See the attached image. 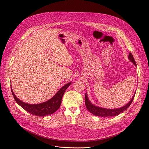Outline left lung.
Instances as JSON below:
<instances>
[{
	"label": "left lung",
	"mask_w": 149,
	"mask_h": 149,
	"mask_svg": "<svg viewBox=\"0 0 149 149\" xmlns=\"http://www.w3.org/2000/svg\"><path fill=\"white\" fill-rule=\"evenodd\" d=\"M129 59L133 63V64L137 67L136 65V63L134 60V58H133L132 54L131 53L129 54V56H128ZM136 93L134 94L132 98L130 100V101L124 105L123 107H121L118 109H105V108H102L98 107V106H96L94 105L88 99L87 94L86 93V95H85V102H86V105L87 110L93 114L94 116H100V117H112V116H116L121 113L123 112L124 110H125L127 109H128L130 105H131L134 97L135 96Z\"/></svg>",
	"instance_id": "left-lung-1"
}]
</instances>
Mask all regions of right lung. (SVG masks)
I'll use <instances>...</instances> for the list:
<instances>
[{"instance_id": "right-lung-1", "label": "right lung", "mask_w": 149, "mask_h": 149, "mask_svg": "<svg viewBox=\"0 0 149 149\" xmlns=\"http://www.w3.org/2000/svg\"><path fill=\"white\" fill-rule=\"evenodd\" d=\"M71 84V82H70L65 84V86H63L50 100L42 103L36 104H29L20 100L13 93L12 87L10 88L15 100L21 107H22L24 110L32 114V115L39 117H44L52 114L58 110L61 106L63 95L64 94L65 90L70 86Z\"/></svg>"}]
</instances>
